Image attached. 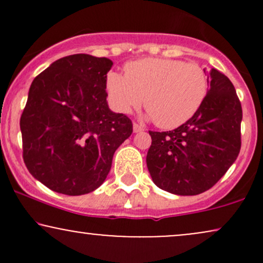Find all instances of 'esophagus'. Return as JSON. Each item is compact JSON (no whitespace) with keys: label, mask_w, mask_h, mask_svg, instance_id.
<instances>
[{"label":"esophagus","mask_w":263,"mask_h":263,"mask_svg":"<svg viewBox=\"0 0 263 263\" xmlns=\"http://www.w3.org/2000/svg\"><path fill=\"white\" fill-rule=\"evenodd\" d=\"M142 131H143V127H142L141 125H138V123H134V132L137 134V132H142Z\"/></svg>","instance_id":"1"}]
</instances>
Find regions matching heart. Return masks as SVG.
<instances>
[{"mask_svg":"<svg viewBox=\"0 0 263 263\" xmlns=\"http://www.w3.org/2000/svg\"><path fill=\"white\" fill-rule=\"evenodd\" d=\"M106 89L111 105L128 114L142 105L162 128H176L189 121L206 98L208 77L195 63L146 58L128 63L125 75L110 73Z\"/></svg>","mask_w":263,"mask_h":263,"instance_id":"heart-1","label":"heart"}]
</instances>
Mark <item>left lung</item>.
<instances>
[{"label":"left lung","instance_id":"8db88e82","mask_svg":"<svg viewBox=\"0 0 263 263\" xmlns=\"http://www.w3.org/2000/svg\"><path fill=\"white\" fill-rule=\"evenodd\" d=\"M209 90L197 114L173 131H149L147 168L158 188L197 195L215 185L241 148L242 108L229 78L211 69Z\"/></svg>","mask_w":263,"mask_h":263}]
</instances>
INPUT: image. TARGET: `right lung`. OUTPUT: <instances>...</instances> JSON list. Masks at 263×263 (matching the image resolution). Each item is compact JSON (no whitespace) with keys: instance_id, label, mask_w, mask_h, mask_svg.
I'll return each instance as SVG.
<instances>
[{"instance_id":"obj_1","label":"right lung","mask_w":263,"mask_h":263,"mask_svg":"<svg viewBox=\"0 0 263 263\" xmlns=\"http://www.w3.org/2000/svg\"><path fill=\"white\" fill-rule=\"evenodd\" d=\"M112 60L73 54L32 81L22 116L23 161L53 192L83 195L106 179L115 151L132 134L126 115L108 108Z\"/></svg>"}]
</instances>
